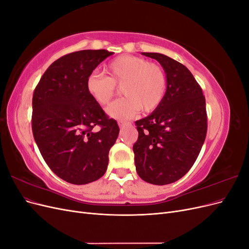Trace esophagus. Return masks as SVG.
Instances as JSON below:
<instances>
[{
    "label": "esophagus",
    "mask_w": 249,
    "mask_h": 249,
    "mask_svg": "<svg viewBox=\"0 0 249 249\" xmlns=\"http://www.w3.org/2000/svg\"><path fill=\"white\" fill-rule=\"evenodd\" d=\"M130 124H131L130 123H119L118 124L119 127H124V126H127V125H130Z\"/></svg>",
    "instance_id": "1"
}]
</instances>
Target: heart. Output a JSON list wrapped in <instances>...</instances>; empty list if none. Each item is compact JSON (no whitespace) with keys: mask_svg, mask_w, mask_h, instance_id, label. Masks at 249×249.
Wrapping results in <instances>:
<instances>
[{"mask_svg":"<svg viewBox=\"0 0 249 249\" xmlns=\"http://www.w3.org/2000/svg\"><path fill=\"white\" fill-rule=\"evenodd\" d=\"M106 77L91 72L86 79V90L101 106L107 105L122 88L124 95L109 105L107 114L115 119L133 117L139 110L150 112L160 106L166 93V76L160 65L141 57L122 55L105 66Z\"/></svg>","mask_w":249,"mask_h":249,"instance_id":"1","label":"heart"}]
</instances>
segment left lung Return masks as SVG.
Here are the masks:
<instances>
[{
  "label": "left lung",
  "instance_id": "8db88e82",
  "mask_svg": "<svg viewBox=\"0 0 249 249\" xmlns=\"http://www.w3.org/2000/svg\"><path fill=\"white\" fill-rule=\"evenodd\" d=\"M141 54L162 65L167 87L160 106L135 123V165L143 180L167 185L183 178L197 159L207 135L206 100L185 65L159 53Z\"/></svg>",
  "mask_w": 249,
  "mask_h": 249
}]
</instances>
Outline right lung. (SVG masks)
<instances>
[{
    "label": "right lung",
    "mask_w": 249,
    "mask_h": 249,
    "mask_svg": "<svg viewBox=\"0 0 249 249\" xmlns=\"http://www.w3.org/2000/svg\"><path fill=\"white\" fill-rule=\"evenodd\" d=\"M113 54L83 50L53 62L36 86L32 131L42 158L65 182L85 185L102 178L119 127L86 90V79ZM100 126L95 131L94 127Z\"/></svg>",
    "instance_id": "right-lung-1"
}]
</instances>
